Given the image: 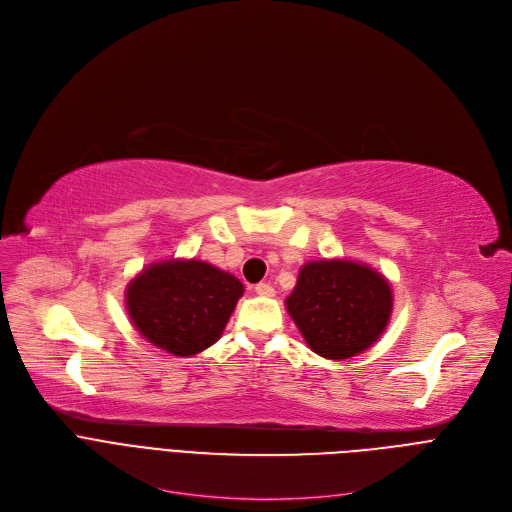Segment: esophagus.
I'll use <instances>...</instances> for the list:
<instances>
[{"instance_id":"1","label":"esophagus","mask_w":512,"mask_h":512,"mask_svg":"<svg viewBox=\"0 0 512 512\" xmlns=\"http://www.w3.org/2000/svg\"><path fill=\"white\" fill-rule=\"evenodd\" d=\"M254 291H256L258 295H264V297H273V295H275V287L270 285V283H258V285L254 287Z\"/></svg>"}]
</instances>
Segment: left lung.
Instances as JSON below:
<instances>
[{"instance_id": "left-lung-1", "label": "left lung", "mask_w": 512, "mask_h": 512, "mask_svg": "<svg viewBox=\"0 0 512 512\" xmlns=\"http://www.w3.org/2000/svg\"><path fill=\"white\" fill-rule=\"evenodd\" d=\"M390 310L388 281L349 260L306 264L287 297V312L306 343L328 359H349L368 349L386 328Z\"/></svg>"}]
</instances>
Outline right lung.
Instances as JSON below:
<instances>
[{
	"label": "right lung",
	"instance_id": "right-lung-1",
	"mask_svg": "<svg viewBox=\"0 0 512 512\" xmlns=\"http://www.w3.org/2000/svg\"><path fill=\"white\" fill-rule=\"evenodd\" d=\"M244 285L200 260H167L142 270L126 293L140 335L188 357L219 341Z\"/></svg>",
	"mask_w": 512,
	"mask_h": 512
}]
</instances>
